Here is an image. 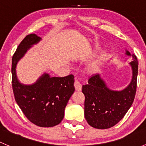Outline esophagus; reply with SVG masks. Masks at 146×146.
<instances>
[{
    "instance_id": "obj_1",
    "label": "esophagus",
    "mask_w": 146,
    "mask_h": 146,
    "mask_svg": "<svg viewBox=\"0 0 146 146\" xmlns=\"http://www.w3.org/2000/svg\"><path fill=\"white\" fill-rule=\"evenodd\" d=\"M74 86H75V88H76V90L77 91H80L82 90V85H81V83L78 81V80H76V81H75V82H74Z\"/></svg>"
}]
</instances>
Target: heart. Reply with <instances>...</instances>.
I'll return each instance as SVG.
<instances>
[{
	"label": "heart",
	"mask_w": 146,
	"mask_h": 146,
	"mask_svg": "<svg viewBox=\"0 0 146 146\" xmlns=\"http://www.w3.org/2000/svg\"><path fill=\"white\" fill-rule=\"evenodd\" d=\"M106 56H107V54H106L105 52H103L102 54H101V55L100 56L98 61L90 65V69H91V70H96L97 68H98V65H99V63L100 62V61H103V60L105 59Z\"/></svg>",
	"instance_id": "1"
}]
</instances>
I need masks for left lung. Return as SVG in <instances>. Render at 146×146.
I'll list each match as a JSON object with an SVG mask.
<instances>
[{
	"label": "left lung",
	"mask_w": 146,
	"mask_h": 146,
	"mask_svg": "<svg viewBox=\"0 0 146 146\" xmlns=\"http://www.w3.org/2000/svg\"><path fill=\"white\" fill-rule=\"evenodd\" d=\"M125 54L132 57L130 66L132 78L129 85L120 91L110 89L99 74L92 76L88 84L82 85L85 98V117L90 126L106 129L117 124L125 116L134 100L136 92L138 63L134 54L126 50Z\"/></svg>",
	"instance_id": "8db88e82"
}]
</instances>
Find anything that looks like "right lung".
I'll use <instances>...</instances> for the list:
<instances>
[{"instance_id": "obj_1", "label": "right lung", "mask_w": 146, "mask_h": 146, "mask_svg": "<svg viewBox=\"0 0 146 146\" xmlns=\"http://www.w3.org/2000/svg\"><path fill=\"white\" fill-rule=\"evenodd\" d=\"M41 39L35 34H30L17 46L12 58V85L16 102L25 117L36 126L51 127L64 119L65 108L75 91L74 76L50 77L44 73L35 83L24 85L16 74L17 62Z\"/></svg>"}]
</instances>
